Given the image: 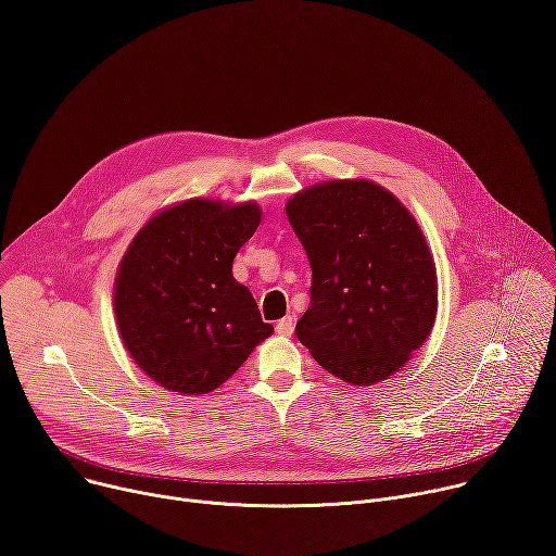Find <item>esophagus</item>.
Here are the masks:
<instances>
[{
    "instance_id": "1",
    "label": "esophagus",
    "mask_w": 556,
    "mask_h": 556,
    "mask_svg": "<svg viewBox=\"0 0 556 556\" xmlns=\"http://www.w3.org/2000/svg\"><path fill=\"white\" fill-rule=\"evenodd\" d=\"M276 331H278L280 336H291V333H293V318H291V316H285L282 320H278V323H276Z\"/></svg>"
}]
</instances>
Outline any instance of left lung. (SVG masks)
<instances>
[{"label": "left lung", "mask_w": 556, "mask_h": 556, "mask_svg": "<svg viewBox=\"0 0 556 556\" xmlns=\"http://www.w3.org/2000/svg\"><path fill=\"white\" fill-rule=\"evenodd\" d=\"M285 211L312 265L298 340L340 380L358 388L386 380L437 318V267L420 227L396 195L369 180L320 182Z\"/></svg>", "instance_id": "obj_1"}]
</instances>
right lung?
Returning <instances> with one entry per match:
<instances>
[{"mask_svg": "<svg viewBox=\"0 0 556 556\" xmlns=\"http://www.w3.org/2000/svg\"><path fill=\"white\" fill-rule=\"evenodd\" d=\"M261 216L255 202L195 198L160 211L126 249L115 318L126 352L157 386L206 394L271 336L231 271Z\"/></svg>", "mask_w": 556, "mask_h": 556, "instance_id": "1", "label": "right lung"}]
</instances>
